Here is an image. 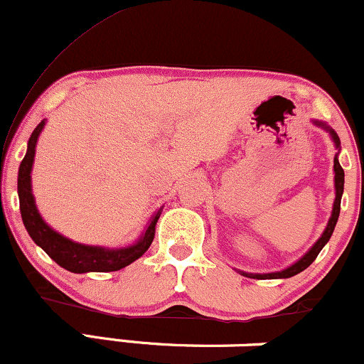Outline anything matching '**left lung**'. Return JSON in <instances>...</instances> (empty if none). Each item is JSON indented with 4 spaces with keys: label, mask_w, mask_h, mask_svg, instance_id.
I'll list each match as a JSON object with an SVG mask.
<instances>
[{
    "label": "left lung",
    "mask_w": 364,
    "mask_h": 364,
    "mask_svg": "<svg viewBox=\"0 0 364 364\" xmlns=\"http://www.w3.org/2000/svg\"><path fill=\"white\" fill-rule=\"evenodd\" d=\"M315 124H318L323 129H327L330 133V136H332L333 144H336V147L341 150V140L339 136H337V133L333 132L332 128H328L327 124L321 123V121H313ZM339 152L336 154V157H333V173H336V176H333V181H336V200H333V207H332V215H330L328 223H327V228H325V231L321 232V236L318 237V241H316L315 245L311 246L310 250H308L306 253L303 255L301 258H299L298 262L292 263L291 267H287V269L281 270V272H270V274H248V272H241L245 277H250V279H287V277H292V275L303 272L304 269H308V267L311 265L313 262H315V258L318 257V253L321 252V248H323L325 245L328 243L330 236H332L333 229H336V224H337V219H339V214H341V198H342V193H344V169L341 168L339 164Z\"/></svg>",
    "instance_id": "obj_1"
}]
</instances>
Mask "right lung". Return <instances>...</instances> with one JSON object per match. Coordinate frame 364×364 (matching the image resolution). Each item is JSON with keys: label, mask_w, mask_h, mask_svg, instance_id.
<instances>
[{"label": "right lung", "mask_w": 364, "mask_h": 364, "mask_svg": "<svg viewBox=\"0 0 364 364\" xmlns=\"http://www.w3.org/2000/svg\"><path fill=\"white\" fill-rule=\"evenodd\" d=\"M46 121H41L31 139H28L27 154H25L22 164L18 169V198H20V212H22V220L27 232L37 246L44 250L49 257L53 258L63 269L70 270L73 274H87V272H114L133 263L149 250L152 245L154 236H156V224L161 217L162 208H159L152 215L147 229L141 232L140 240L135 245H129L127 248H106V246H90L75 243L60 232H56L51 225L41 217L36 207L34 195H32V166H34L36 145L43 132Z\"/></svg>", "instance_id": "add662e5"}]
</instances>
